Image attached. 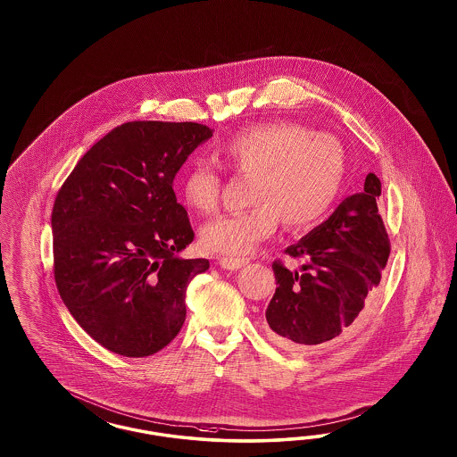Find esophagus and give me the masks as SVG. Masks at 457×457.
I'll return each instance as SVG.
<instances>
[{"instance_id":"34e87169","label":"esophagus","mask_w":457,"mask_h":457,"mask_svg":"<svg viewBox=\"0 0 457 457\" xmlns=\"http://www.w3.org/2000/svg\"><path fill=\"white\" fill-rule=\"evenodd\" d=\"M218 263H220V266L224 268V270L235 271V270L243 268L245 264H248V260H245V258H221Z\"/></svg>"}]
</instances>
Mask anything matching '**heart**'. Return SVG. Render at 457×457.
Segmentation results:
<instances>
[{
    "label": "heart",
    "instance_id": "obj_1",
    "mask_svg": "<svg viewBox=\"0 0 457 457\" xmlns=\"http://www.w3.org/2000/svg\"><path fill=\"white\" fill-rule=\"evenodd\" d=\"M214 157L237 176L253 178V208L224 214L201 229L203 248L229 258L246 256L277 231L279 218L288 228H304L332 208L345 178V151L330 134L310 132L290 120L251 125L226 138ZM179 193L199 214L220 204L221 179L206 162L184 169Z\"/></svg>",
    "mask_w": 457,
    "mask_h": 457
}]
</instances>
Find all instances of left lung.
Listing matches in <instances>:
<instances>
[{
    "label": "left lung",
    "mask_w": 457,
    "mask_h": 457,
    "mask_svg": "<svg viewBox=\"0 0 457 457\" xmlns=\"http://www.w3.org/2000/svg\"><path fill=\"white\" fill-rule=\"evenodd\" d=\"M382 184L365 178L332 216L285 253L303 258L300 271L273 263L277 291L266 308L268 333L285 350L338 342L367 313L387 264L390 241L378 214Z\"/></svg>",
    "instance_id": "8db88e82"
}]
</instances>
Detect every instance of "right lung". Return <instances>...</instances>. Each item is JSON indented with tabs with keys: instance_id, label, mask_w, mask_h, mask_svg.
Here are the masks:
<instances>
[{
	"instance_id": "obj_1",
	"label": "right lung",
	"mask_w": 457,
	"mask_h": 457,
	"mask_svg": "<svg viewBox=\"0 0 457 457\" xmlns=\"http://www.w3.org/2000/svg\"><path fill=\"white\" fill-rule=\"evenodd\" d=\"M212 130L195 122L115 127L83 155L52 211L54 271L71 317L124 357L164 348L186 320V290L208 260H182L194 231L172 182Z\"/></svg>"
}]
</instances>
